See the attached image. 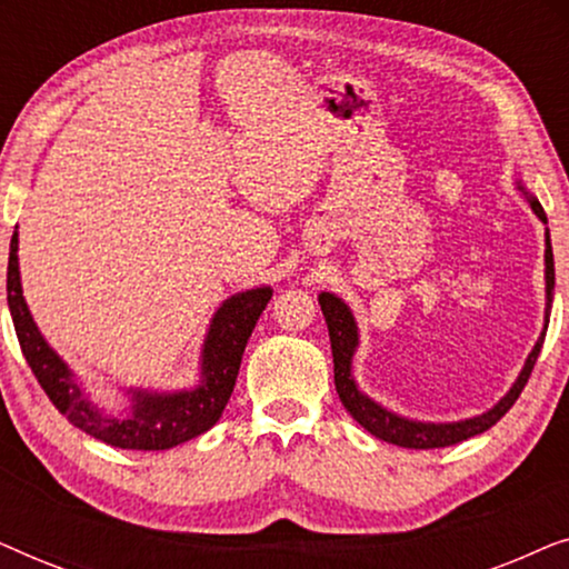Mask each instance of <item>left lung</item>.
I'll use <instances>...</instances> for the list:
<instances>
[{
  "instance_id": "left-lung-1",
  "label": "left lung",
  "mask_w": 569,
  "mask_h": 569,
  "mask_svg": "<svg viewBox=\"0 0 569 569\" xmlns=\"http://www.w3.org/2000/svg\"><path fill=\"white\" fill-rule=\"evenodd\" d=\"M523 189V186H520ZM526 193V191H523ZM528 201H531V209L536 214L547 222V214H543V207L539 199H533L531 193H526ZM551 290H555V253H551V243L547 236V295H549V308H551ZM318 302H321L326 326H329V339H331V355H333V383H337V393L345 409L352 415L357 422H360L365 430L376 438L393 442V446L401 448H415V450H430V448H446L456 446L466 438H473V435L489 430V427L500 422V419L508 415L512 403L518 401L520 391H523L528 378H531V370L536 365V357L541 352L543 337H547V329L536 341L533 352L528 355V362L523 372H520L516 386L510 388V393L497 403L495 409H489L487 415L466 419V422H453V425H422V422H409V419H401L391 415V411L380 409L378 403H372L368 396L357 391L352 380V355L357 347V326L355 318L349 313V308L339 298H333L329 292L318 295ZM549 316V310H547Z\"/></svg>"
}]
</instances>
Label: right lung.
Listing matches in <instances>:
<instances>
[{
    "label": "right lung",
    "instance_id": "add662e5",
    "mask_svg": "<svg viewBox=\"0 0 569 569\" xmlns=\"http://www.w3.org/2000/svg\"><path fill=\"white\" fill-rule=\"evenodd\" d=\"M271 300L269 287L240 292L217 310L204 345V380L197 391L150 396L134 391V409L129 417H106L92 407L72 380V372L38 333L22 300L18 271V232L10 240L7 263V302L26 362L49 396L53 407L90 438L123 450H168L207 432L220 419L243 360L248 337Z\"/></svg>",
    "mask_w": 569,
    "mask_h": 569
}]
</instances>
